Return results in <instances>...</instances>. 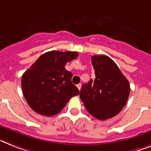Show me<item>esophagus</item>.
Wrapping results in <instances>:
<instances>
[{"label": "esophagus", "mask_w": 151, "mask_h": 151, "mask_svg": "<svg viewBox=\"0 0 151 151\" xmlns=\"http://www.w3.org/2000/svg\"><path fill=\"white\" fill-rule=\"evenodd\" d=\"M81 86H82V85H81V84H78V85H77V87H78V89H79V90H80V89H81Z\"/></svg>", "instance_id": "1"}]
</instances>
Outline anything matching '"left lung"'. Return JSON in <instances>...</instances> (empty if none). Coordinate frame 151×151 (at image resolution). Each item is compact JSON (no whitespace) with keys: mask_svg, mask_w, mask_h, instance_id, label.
I'll return each instance as SVG.
<instances>
[{"mask_svg":"<svg viewBox=\"0 0 151 151\" xmlns=\"http://www.w3.org/2000/svg\"><path fill=\"white\" fill-rule=\"evenodd\" d=\"M96 78L83 84L80 99L87 111L99 120L117 115L130 92L129 83L115 62L106 55L92 56Z\"/></svg>","mask_w":151,"mask_h":151,"instance_id":"1","label":"left lung"}]
</instances>
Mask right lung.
I'll list each match as a JSON object with an SVG mask.
<instances>
[{
  "label": "right lung",
  "mask_w": 151,
  "mask_h": 151,
  "mask_svg": "<svg viewBox=\"0 0 151 151\" xmlns=\"http://www.w3.org/2000/svg\"><path fill=\"white\" fill-rule=\"evenodd\" d=\"M76 52L51 51L42 55L22 78L24 96L29 106L40 115L58 114L79 91L72 83L73 74L67 62L76 58Z\"/></svg>",
  "instance_id": "add662e5"
}]
</instances>
